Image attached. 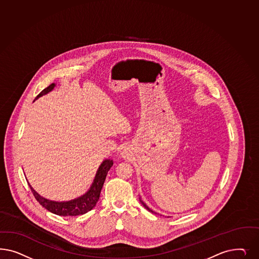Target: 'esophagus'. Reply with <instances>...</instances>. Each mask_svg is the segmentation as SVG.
<instances>
[{
    "label": "esophagus",
    "instance_id": "obj_1",
    "mask_svg": "<svg viewBox=\"0 0 259 259\" xmlns=\"http://www.w3.org/2000/svg\"><path fill=\"white\" fill-rule=\"evenodd\" d=\"M130 155H131V150H128V148H125V149L121 151V156L123 158L127 159L130 157Z\"/></svg>",
    "mask_w": 259,
    "mask_h": 259
}]
</instances>
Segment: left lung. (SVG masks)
<instances>
[{"mask_svg":"<svg viewBox=\"0 0 259 259\" xmlns=\"http://www.w3.org/2000/svg\"><path fill=\"white\" fill-rule=\"evenodd\" d=\"M139 199H140V202H141V203H142L143 206H144V207H145V208H146V209H148V210H149V211H151V212H152V213H155V214H156V213H157V212H155V211H153V210H152V209H150V208H149V207H148V206H147V205H146V204H145V202H144V201H143V200H141V197H139Z\"/></svg>","mask_w":259,"mask_h":259,"instance_id":"8db88e82","label":"left lung"}]
</instances>
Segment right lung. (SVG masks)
Masks as SVG:
<instances>
[{
	"label": "right lung",
	"mask_w": 259,
	"mask_h": 259,
	"mask_svg": "<svg viewBox=\"0 0 259 259\" xmlns=\"http://www.w3.org/2000/svg\"><path fill=\"white\" fill-rule=\"evenodd\" d=\"M55 87H56V83H51L47 89H45L44 91L40 92V94L35 98V100L50 93L51 91H53V89ZM112 165H113V160L105 159L98 167L95 177L93 179V182L91 185L89 191L85 193H83V195L74 198L72 200L59 202V201L47 199L36 192L31 187L30 184L28 182L27 183H28L29 188L31 189V192L33 193L36 200L38 201L45 209H48L49 211L54 213V214L61 215V217H76V215L87 213L88 211L92 210L95 207L96 203L99 200L101 190H102L104 182L106 180L108 171H109V168L112 167ZM26 181H27V179H26Z\"/></svg>",
	"instance_id": "obj_1"
}]
</instances>
